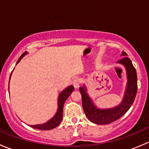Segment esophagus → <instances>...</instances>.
Here are the masks:
<instances>
[{"instance_id":"34e87169","label":"esophagus","mask_w":149,"mask_h":149,"mask_svg":"<svg viewBox=\"0 0 149 149\" xmlns=\"http://www.w3.org/2000/svg\"><path fill=\"white\" fill-rule=\"evenodd\" d=\"M79 85H80V79H78V78H76V79H73V86H74V88H78L79 87Z\"/></svg>"}]
</instances>
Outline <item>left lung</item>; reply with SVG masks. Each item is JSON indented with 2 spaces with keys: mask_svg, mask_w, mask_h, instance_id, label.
I'll return each mask as SVG.
<instances>
[{
  "mask_svg": "<svg viewBox=\"0 0 149 149\" xmlns=\"http://www.w3.org/2000/svg\"><path fill=\"white\" fill-rule=\"evenodd\" d=\"M123 56L120 61L119 63L123 64L125 67L127 74V84L125 97L123 102L119 106L107 109H100L96 107L91 102V99L86 93L85 86L80 87L79 91L81 94L82 106L85 115L88 119L92 123L98 125H106L117 120L120 118L127 112L133 104L137 94V73L136 68L133 65L131 61L127 56L125 52H123Z\"/></svg>",
  "mask_w": 149,
  "mask_h": 149,
  "instance_id": "obj_1",
  "label": "left lung"
}]
</instances>
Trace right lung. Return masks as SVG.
I'll list each match as a JSON object with an SVG mask.
<instances>
[{"label": "right lung", "instance_id": "obj_1", "mask_svg": "<svg viewBox=\"0 0 149 149\" xmlns=\"http://www.w3.org/2000/svg\"><path fill=\"white\" fill-rule=\"evenodd\" d=\"M26 52L22 54L21 55V57L19 58V59L18 60V63L21 61L23 56L24 55H26ZM11 76V74H10ZM74 90L73 86H70L68 88H66L64 91H63L60 94L59 97H58V112H57L56 115L53 117L51 120H49V121L47 122L46 123L42 125H31V127L36 129H39V130H51V129H53L55 127H56L57 126H58L60 125V123H61L63 119V105L65 103V100H67L68 97L70 96V94H71L72 91Z\"/></svg>", "mask_w": 149, "mask_h": 149}]
</instances>
